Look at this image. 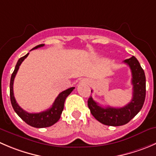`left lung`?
Masks as SVG:
<instances>
[{
	"label": "left lung",
	"instance_id": "obj_1",
	"mask_svg": "<svg viewBox=\"0 0 156 156\" xmlns=\"http://www.w3.org/2000/svg\"><path fill=\"white\" fill-rule=\"evenodd\" d=\"M123 62L129 66L132 72L133 98L130 102L123 107H103L91 97L87 101L91 114L100 123L107 126H118L129 123L140 111L146 98V76L139 61L132 56Z\"/></svg>",
	"mask_w": 156,
	"mask_h": 156
}]
</instances>
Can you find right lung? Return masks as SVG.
I'll return each mask as SVG.
<instances>
[{
	"mask_svg": "<svg viewBox=\"0 0 156 156\" xmlns=\"http://www.w3.org/2000/svg\"><path fill=\"white\" fill-rule=\"evenodd\" d=\"M44 46L45 44L38 45L36 47L32 49L31 50L37 49V48L43 47V46ZM28 55L29 53H27V55H25L24 56L19 58L16 66H15L14 71H13V72L12 73L10 83V102H11L12 107H13V110L16 112V114H17L18 116H19L28 125L36 128L49 127V126H52V125L55 124V123H57V122L58 121V120L60 119V116H61L62 113L63 109H64L65 101H66V98L70 94L71 92L75 89V87H70V88L61 92V93L58 95L56 99L55 100L52 107H51L50 108L48 109V110H45V111L36 113H30L25 111L24 110H23V109L18 105L16 100H15L14 95H13V86L14 78L15 76H16V73H17V71L18 69H19L21 63L23 62V61L28 56Z\"/></svg>",
	"mask_w": 156,
	"mask_h": 156,
	"instance_id": "right-lung-1",
	"label": "right lung"
}]
</instances>
